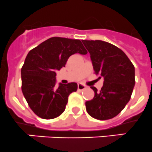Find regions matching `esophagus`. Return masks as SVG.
Listing matches in <instances>:
<instances>
[{
    "label": "esophagus",
    "mask_w": 152,
    "mask_h": 152,
    "mask_svg": "<svg viewBox=\"0 0 152 152\" xmlns=\"http://www.w3.org/2000/svg\"><path fill=\"white\" fill-rule=\"evenodd\" d=\"M86 86H85V85L81 84V83L78 84V90H79V91H83V90L86 89Z\"/></svg>",
    "instance_id": "34e87169"
}]
</instances>
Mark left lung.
Returning <instances> with one entry per match:
<instances>
[{
	"mask_svg": "<svg viewBox=\"0 0 152 152\" xmlns=\"http://www.w3.org/2000/svg\"><path fill=\"white\" fill-rule=\"evenodd\" d=\"M90 54L95 74L104 78L100 91L91 87L95 96L86 102V110L97 120H109L121 112L130 100L135 86V67L125 53L101 40L82 41Z\"/></svg>",
	"mask_w": 152,
	"mask_h": 152,
	"instance_id": "obj_1",
	"label": "left lung"
}]
</instances>
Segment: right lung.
I'll use <instances>...</instances> for the list:
<instances>
[{
  "label": "right lung",
  "instance_id": "1",
  "mask_svg": "<svg viewBox=\"0 0 152 152\" xmlns=\"http://www.w3.org/2000/svg\"><path fill=\"white\" fill-rule=\"evenodd\" d=\"M88 51L81 41L53 37L28 52L21 69L22 91L32 111L46 120L60 116L66 108L76 83L56 86V70L65 66L71 55Z\"/></svg>",
  "mask_w": 152,
  "mask_h": 152
}]
</instances>
